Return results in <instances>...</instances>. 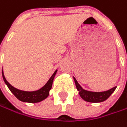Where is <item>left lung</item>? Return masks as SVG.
<instances>
[{
    "instance_id": "8db88e82",
    "label": "left lung",
    "mask_w": 127,
    "mask_h": 127,
    "mask_svg": "<svg viewBox=\"0 0 127 127\" xmlns=\"http://www.w3.org/2000/svg\"><path fill=\"white\" fill-rule=\"evenodd\" d=\"M73 78L75 81L76 88H77L78 91L79 92V95H80L81 97L84 100H85L87 102H101L106 100L112 95V93L115 91V89L116 88V87H115L108 91L102 92H89V91L83 89L82 87L79 85V84L78 83V81H76V79L74 77H73Z\"/></svg>"
}]
</instances>
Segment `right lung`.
<instances>
[{"label": "right lung", "mask_w": 127, "mask_h": 127, "mask_svg": "<svg viewBox=\"0 0 127 127\" xmlns=\"http://www.w3.org/2000/svg\"><path fill=\"white\" fill-rule=\"evenodd\" d=\"M57 70H56L54 74L52 75V77L49 78L48 82L42 87L41 89L34 91V92H25V91H22L17 89L14 87H12L7 81L6 78L3 75V72L2 71V75L4 82L6 83L7 87L10 89V91L13 93V95L19 99L20 101L25 102H30V103H35V102H39L40 101L45 99L49 95V91L52 89V83L54 81V78L56 75Z\"/></svg>", "instance_id": "obj_1"}]
</instances>
